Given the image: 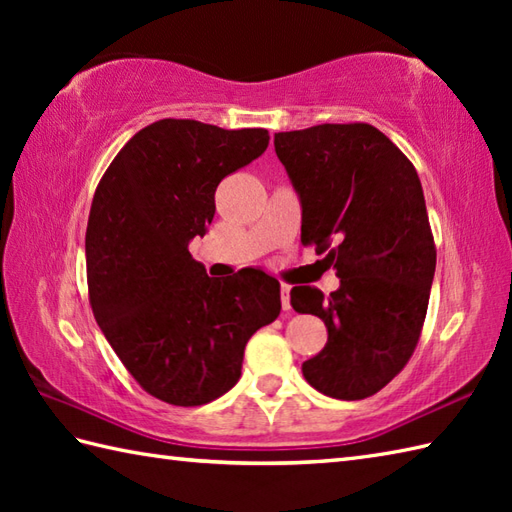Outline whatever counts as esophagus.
<instances>
[{"label": "esophagus", "mask_w": 512, "mask_h": 512, "mask_svg": "<svg viewBox=\"0 0 512 512\" xmlns=\"http://www.w3.org/2000/svg\"><path fill=\"white\" fill-rule=\"evenodd\" d=\"M281 308L290 310V286L281 284Z\"/></svg>", "instance_id": "obj_1"}]
</instances>
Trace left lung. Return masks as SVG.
I'll use <instances>...</instances> for the list:
<instances>
[{"mask_svg":"<svg viewBox=\"0 0 512 512\" xmlns=\"http://www.w3.org/2000/svg\"><path fill=\"white\" fill-rule=\"evenodd\" d=\"M275 151L301 198V242L336 268L325 297L295 286L290 303L328 328L303 376L339 400L374 396L402 372L427 317L436 244L409 158L367 123H325L275 134Z\"/></svg>","mask_w":512,"mask_h":512,"instance_id":"8db88e82","label":"left lung"}]
</instances>
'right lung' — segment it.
I'll list each match as a JSON object with an SVG mask.
<instances>
[{"label":"right lung","instance_id":"add662e5","mask_svg":"<svg viewBox=\"0 0 512 512\" xmlns=\"http://www.w3.org/2000/svg\"><path fill=\"white\" fill-rule=\"evenodd\" d=\"M268 140L266 129L162 118L127 140L96 187L85 231L94 319L136 383L169 405L226 394L250 336L279 317L277 279L255 268L213 279L189 253L217 184Z\"/></svg>","mask_w":512,"mask_h":512}]
</instances>
